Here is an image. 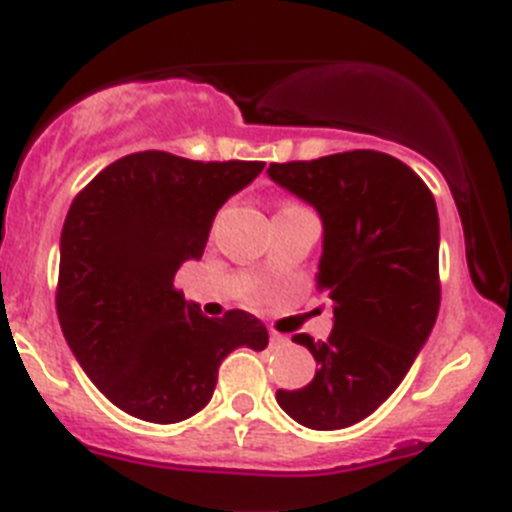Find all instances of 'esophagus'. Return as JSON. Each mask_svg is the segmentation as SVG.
Masks as SVG:
<instances>
[{
    "label": "esophagus",
    "mask_w": 512,
    "mask_h": 512,
    "mask_svg": "<svg viewBox=\"0 0 512 512\" xmlns=\"http://www.w3.org/2000/svg\"><path fill=\"white\" fill-rule=\"evenodd\" d=\"M270 345H286V337L278 335V332H270Z\"/></svg>",
    "instance_id": "34e87169"
}]
</instances>
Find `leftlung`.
Segmentation results:
<instances>
[{
	"label": "left lung",
	"instance_id": "left-lung-1",
	"mask_svg": "<svg viewBox=\"0 0 512 512\" xmlns=\"http://www.w3.org/2000/svg\"><path fill=\"white\" fill-rule=\"evenodd\" d=\"M268 175L322 216L317 291L335 309L327 340L293 337L314 355V379L275 399L311 430L348 428L402 384L438 317L435 198L407 164L373 149L273 162Z\"/></svg>",
	"mask_w": 512,
	"mask_h": 512
}]
</instances>
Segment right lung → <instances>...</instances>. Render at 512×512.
<instances>
[{
    "label": "right lung",
    "mask_w": 512,
    "mask_h": 512,
    "mask_svg": "<svg viewBox=\"0 0 512 512\" xmlns=\"http://www.w3.org/2000/svg\"><path fill=\"white\" fill-rule=\"evenodd\" d=\"M265 162H193L136 151L82 188L61 229L56 311L92 384L128 415L188 420L213 397L234 348L265 350L268 330L242 309L211 319L175 273L201 260L213 216Z\"/></svg>",
    "instance_id": "1"
}]
</instances>
